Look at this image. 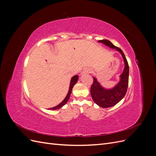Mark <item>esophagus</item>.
I'll use <instances>...</instances> for the list:
<instances>
[{"label": "esophagus", "instance_id": "obj_1", "mask_svg": "<svg viewBox=\"0 0 156 156\" xmlns=\"http://www.w3.org/2000/svg\"><path fill=\"white\" fill-rule=\"evenodd\" d=\"M90 73V70L88 68H86V69H84L83 71L81 73V75H84V74H87V73Z\"/></svg>", "mask_w": 156, "mask_h": 156}]
</instances>
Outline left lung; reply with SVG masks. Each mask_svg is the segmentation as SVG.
<instances>
[{
	"instance_id": "1",
	"label": "left lung",
	"mask_w": 156,
	"mask_h": 156,
	"mask_svg": "<svg viewBox=\"0 0 156 156\" xmlns=\"http://www.w3.org/2000/svg\"><path fill=\"white\" fill-rule=\"evenodd\" d=\"M108 48L115 49L120 52L122 58H124V68L122 73L120 75V81L112 88L107 89L103 88L98 81L96 77L94 78V81L90 88L91 96L94 103L102 108L111 107L117 104L125 96L129 81V65L126 56L120 48L113 45L110 41L102 40L98 41Z\"/></svg>"
}]
</instances>
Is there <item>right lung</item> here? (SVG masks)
I'll return each mask as SVG.
<instances>
[{
	"label": "right lung",
	"mask_w": 156,
	"mask_h": 156,
	"mask_svg": "<svg viewBox=\"0 0 156 156\" xmlns=\"http://www.w3.org/2000/svg\"><path fill=\"white\" fill-rule=\"evenodd\" d=\"M78 75H75V76H73L72 79H71V81H70V84H69V90H68V94L67 96H66V98H64V100L61 102L60 104H58V105H56L54 107H52V108H49V109L51 110H56V109H58V108H60L62 107H63L65 104H66L67 102L68 101L69 99V97H70V94L71 93H72V88L73 87V86L75 85V84H76V83L78 81Z\"/></svg>",
	"instance_id": "1"
}]
</instances>
